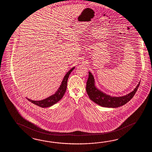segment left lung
<instances>
[{
    "instance_id": "1",
    "label": "left lung",
    "mask_w": 152,
    "mask_h": 152,
    "mask_svg": "<svg viewBox=\"0 0 152 152\" xmlns=\"http://www.w3.org/2000/svg\"><path fill=\"white\" fill-rule=\"evenodd\" d=\"M88 78L86 83V92L91 100L101 107H118L122 106L132 99L137 90L140 83L134 91L130 94L122 97H112L97 88L93 75L88 72Z\"/></svg>"
}]
</instances>
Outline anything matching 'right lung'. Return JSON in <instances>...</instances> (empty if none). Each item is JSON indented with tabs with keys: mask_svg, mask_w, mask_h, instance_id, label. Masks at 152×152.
Here are the masks:
<instances>
[{
	"mask_svg": "<svg viewBox=\"0 0 152 152\" xmlns=\"http://www.w3.org/2000/svg\"><path fill=\"white\" fill-rule=\"evenodd\" d=\"M75 68V67L71 68L69 71L65 75L64 77L61 84L60 85V87H58V90L55 92V94L52 96L45 98V99L41 100H33L27 98L28 100L31 102L33 104H35L36 105L42 107H52V105H54L55 104L58 103L59 100L61 99L64 96L65 94L67 86V80L68 78L71 74L72 71Z\"/></svg>",
	"mask_w": 152,
	"mask_h": 152,
	"instance_id": "right-lung-1",
	"label": "right lung"
}]
</instances>
